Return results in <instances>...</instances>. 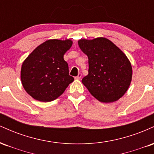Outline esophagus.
<instances>
[{
	"label": "esophagus",
	"instance_id": "obj_1",
	"mask_svg": "<svg viewBox=\"0 0 154 154\" xmlns=\"http://www.w3.org/2000/svg\"><path fill=\"white\" fill-rule=\"evenodd\" d=\"M81 77H82V74H81V73H79V74H78V75H77V77H75V79H80Z\"/></svg>",
	"mask_w": 154,
	"mask_h": 154
}]
</instances>
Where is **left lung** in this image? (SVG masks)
I'll return each mask as SVG.
<instances>
[{
  "label": "left lung",
  "mask_w": 154,
  "mask_h": 154,
  "mask_svg": "<svg viewBox=\"0 0 154 154\" xmlns=\"http://www.w3.org/2000/svg\"><path fill=\"white\" fill-rule=\"evenodd\" d=\"M78 45L88 57V75L82 84L103 103L116 101L125 94L132 81V69L127 56L109 39H80Z\"/></svg>",
  "instance_id": "1"
}]
</instances>
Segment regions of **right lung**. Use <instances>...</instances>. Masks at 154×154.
I'll use <instances>...</instances> for the list:
<instances>
[{
    "label": "right lung",
    "instance_id": "add662e5",
    "mask_svg": "<svg viewBox=\"0 0 154 154\" xmlns=\"http://www.w3.org/2000/svg\"><path fill=\"white\" fill-rule=\"evenodd\" d=\"M70 39H51L38 45L21 68L23 88L39 101L49 102L63 94L74 78L69 74L68 63L63 55L72 47Z\"/></svg>",
    "mask_w": 154,
    "mask_h": 154
}]
</instances>
